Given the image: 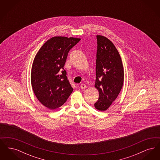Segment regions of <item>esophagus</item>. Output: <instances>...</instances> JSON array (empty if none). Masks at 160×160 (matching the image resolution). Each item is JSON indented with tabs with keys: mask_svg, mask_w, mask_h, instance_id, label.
Here are the masks:
<instances>
[{
	"mask_svg": "<svg viewBox=\"0 0 160 160\" xmlns=\"http://www.w3.org/2000/svg\"><path fill=\"white\" fill-rule=\"evenodd\" d=\"M80 88H81L82 89H85V88H86V85L84 84H82L80 85Z\"/></svg>",
	"mask_w": 160,
	"mask_h": 160,
	"instance_id": "esophagus-1",
	"label": "esophagus"
}]
</instances>
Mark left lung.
<instances>
[{
  "instance_id": "1",
  "label": "left lung",
  "mask_w": 160,
  "mask_h": 160,
  "mask_svg": "<svg viewBox=\"0 0 160 160\" xmlns=\"http://www.w3.org/2000/svg\"><path fill=\"white\" fill-rule=\"evenodd\" d=\"M97 52L95 88L99 92L96 109L104 112L112 104L122 89L124 70L122 59L113 42L108 38L97 35Z\"/></svg>"
}]
</instances>
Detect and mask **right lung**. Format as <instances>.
I'll use <instances>...</instances> for the list:
<instances>
[{"mask_svg":"<svg viewBox=\"0 0 160 160\" xmlns=\"http://www.w3.org/2000/svg\"><path fill=\"white\" fill-rule=\"evenodd\" d=\"M80 38L54 37L36 54L31 69V84L38 101L50 110L62 106L73 91L63 67L69 51Z\"/></svg>","mask_w":160,"mask_h":160,"instance_id":"obj_1","label":"right lung"}]
</instances>
